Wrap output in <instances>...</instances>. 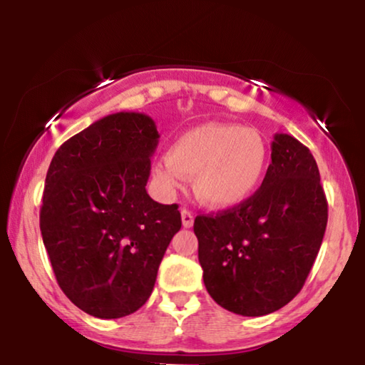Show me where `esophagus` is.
I'll return each mask as SVG.
<instances>
[{
  "label": "esophagus",
  "mask_w": 365,
  "mask_h": 365,
  "mask_svg": "<svg viewBox=\"0 0 365 365\" xmlns=\"http://www.w3.org/2000/svg\"><path fill=\"white\" fill-rule=\"evenodd\" d=\"M181 219H182V226L184 227H192L194 216H192L191 211H187V209H182V211H181Z\"/></svg>",
  "instance_id": "1"
}]
</instances>
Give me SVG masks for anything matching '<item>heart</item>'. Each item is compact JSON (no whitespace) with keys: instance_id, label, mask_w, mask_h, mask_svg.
<instances>
[{"instance_id":"1","label":"heart","mask_w":365,"mask_h":365,"mask_svg":"<svg viewBox=\"0 0 365 365\" xmlns=\"http://www.w3.org/2000/svg\"><path fill=\"white\" fill-rule=\"evenodd\" d=\"M269 146L256 129L229 123H206L187 129L158 163V181L176 189L194 178L192 191L201 204L229 209L246 202L266 178Z\"/></svg>"}]
</instances>
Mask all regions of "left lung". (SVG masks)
Returning <instances> with one entry per match:
<instances>
[{
    "instance_id": "1",
    "label": "left lung",
    "mask_w": 365,
    "mask_h": 365,
    "mask_svg": "<svg viewBox=\"0 0 365 365\" xmlns=\"http://www.w3.org/2000/svg\"><path fill=\"white\" fill-rule=\"evenodd\" d=\"M271 148L272 163L251 199L194 219L209 296L247 317L279 311L297 296L327 226V199L311 151L282 133Z\"/></svg>"
}]
</instances>
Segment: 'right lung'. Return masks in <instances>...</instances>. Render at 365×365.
Returning <instances> with one entry per match:
<instances>
[{
  "label": "right lung",
  "instance_id": "right-lung-1",
  "mask_svg": "<svg viewBox=\"0 0 365 365\" xmlns=\"http://www.w3.org/2000/svg\"><path fill=\"white\" fill-rule=\"evenodd\" d=\"M159 134L143 113H116L63 143L49 164L39 227L59 287L99 319L136 312L181 229L178 204L146 184Z\"/></svg>",
  "mask_w": 365,
  "mask_h": 365
}]
</instances>
